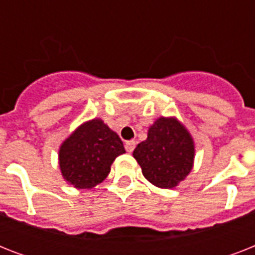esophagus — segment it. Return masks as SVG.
Returning a JSON list of instances; mask_svg holds the SVG:
<instances>
[{"mask_svg": "<svg viewBox=\"0 0 255 255\" xmlns=\"http://www.w3.org/2000/svg\"><path fill=\"white\" fill-rule=\"evenodd\" d=\"M124 147H126V151L129 152V153H131V152H133V149H135L136 143H135V141H127V143H126V145H124Z\"/></svg>", "mask_w": 255, "mask_h": 255, "instance_id": "obj_1", "label": "esophagus"}]
</instances>
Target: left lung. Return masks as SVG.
I'll use <instances>...</instances> for the list:
<instances>
[{
	"label": "left lung",
	"mask_w": 255,
	"mask_h": 255,
	"mask_svg": "<svg viewBox=\"0 0 255 255\" xmlns=\"http://www.w3.org/2000/svg\"><path fill=\"white\" fill-rule=\"evenodd\" d=\"M133 157L148 181L169 189L192 170L193 140L177 120L160 118L149 128L147 140L137 144Z\"/></svg>",
	"instance_id": "left-lung-1"
}]
</instances>
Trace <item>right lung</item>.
I'll list each match as a JSON object with an SVG mask.
<instances>
[{
  "label": "right lung",
  "instance_id": "right-lung-1",
  "mask_svg": "<svg viewBox=\"0 0 255 255\" xmlns=\"http://www.w3.org/2000/svg\"><path fill=\"white\" fill-rule=\"evenodd\" d=\"M123 141L100 119L78 128L59 149V167L66 181L90 189L107 177L111 164L123 155Z\"/></svg>",
  "mask_w": 255,
  "mask_h": 255
}]
</instances>
